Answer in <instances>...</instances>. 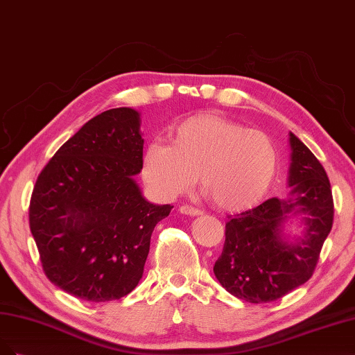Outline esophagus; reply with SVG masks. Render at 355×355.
Wrapping results in <instances>:
<instances>
[{
    "mask_svg": "<svg viewBox=\"0 0 355 355\" xmlns=\"http://www.w3.org/2000/svg\"><path fill=\"white\" fill-rule=\"evenodd\" d=\"M181 214L184 215H190V216H198V215H202V211L194 208V207H190V205H182V207H180L178 209Z\"/></svg>",
    "mask_w": 355,
    "mask_h": 355,
    "instance_id": "obj_1",
    "label": "esophagus"
}]
</instances>
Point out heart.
I'll return each mask as SVG.
<instances>
[{"instance_id":"1","label":"heart","mask_w":355,"mask_h":355,"mask_svg":"<svg viewBox=\"0 0 355 355\" xmlns=\"http://www.w3.org/2000/svg\"><path fill=\"white\" fill-rule=\"evenodd\" d=\"M279 152L270 137L215 113H199L178 123L169 144L144 148L141 174L156 193L175 198L196 182L216 208L240 212L255 207L270 190Z\"/></svg>"}]
</instances>
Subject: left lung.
<instances>
[{
  "label": "left lung",
  "instance_id": "left-lung-1",
  "mask_svg": "<svg viewBox=\"0 0 355 355\" xmlns=\"http://www.w3.org/2000/svg\"><path fill=\"white\" fill-rule=\"evenodd\" d=\"M289 198H271L225 224V242L214 274L223 288L252 304L276 301L310 280L334 224V198L326 171L298 137L289 132ZM304 224L291 238L284 225Z\"/></svg>",
  "mask_w": 355,
  "mask_h": 355
}]
</instances>
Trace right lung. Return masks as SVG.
Here are the masks:
<instances>
[{
    "label": "right lung",
    "instance_id": "right-lung-1",
    "mask_svg": "<svg viewBox=\"0 0 355 355\" xmlns=\"http://www.w3.org/2000/svg\"><path fill=\"white\" fill-rule=\"evenodd\" d=\"M140 113L118 107L89 119L44 166L29 225L45 276L79 300L128 295L143 277L156 224L173 207L148 202L137 184Z\"/></svg>",
    "mask_w": 355,
    "mask_h": 355
}]
</instances>
